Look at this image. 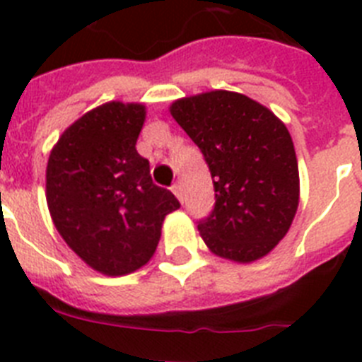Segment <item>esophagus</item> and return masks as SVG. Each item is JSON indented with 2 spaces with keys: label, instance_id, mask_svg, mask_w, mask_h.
<instances>
[{
  "label": "esophagus",
  "instance_id": "1",
  "mask_svg": "<svg viewBox=\"0 0 362 362\" xmlns=\"http://www.w3.org/2000/svg\"><path fill=\"white\" fill-rule=\"evenodd\" d=\"M172 192L175 194V197H177L181 203H183V188H181V183H174L172 185Z\"/></svg>",
  "mask_w": 362,
  "mask_h": 362
}]
</instances>
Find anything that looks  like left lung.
<instances>
[{"instance_id": "left-lung-1", "label": "left lung", "mask_w": 362, "mask_h": 362, "mask_svg": "<svg viewBox=\"0 0 362 362\" xmlns=\"http://www.w3.org/2000/svg\"><path fill=\"white\" fill-rule=\"evenodd\" d=\"M170 114L212 175L216 204L197 225L203 241L238 263L267 255L286 235L299 204L288 129L267 107L228 90L177 99Z\"/></svg>"}]
</instances>
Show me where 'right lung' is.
<instances>
[{"label":"right lung","instance_id":"obj_1","mask_svg":"<svg viewBox=\"0 0 362 362\" xmlns=\"http://www.w3.org/2000/svg\"><path fill=\"white\" fill-rule=\"evenodd\" d=\"M145 107L112 101L63 132L47 165V203L57 232L88 267L124 276L150 261L165 217L181 204L153 185L136 150Z\"/></svg>","mask_w":362,"mask_h":362}]
</instances>
